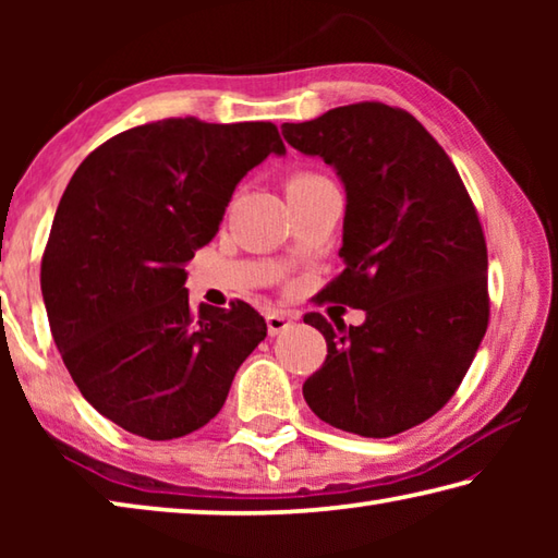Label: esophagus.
I'll list each match as a JSON object with an SVG mask.
<instances>
[{"label":"esophagus","instance_id":"esophagus-1","mask_svg":"<svg viewBox=\"0 0 558 558\" xmlns=\"http://www.w3.org/2000/svg\"><path fill=\"white\" fill-rule=\"evenodd\" d=\"M266 323H268V335L276 337V335L286 332V329L292 327V317L288 313H268Z\"/></svg>","mask_w":558,"mask_h":558}]
</instances>
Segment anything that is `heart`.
<instances>
[{
  "instance_id": "1",
  "label": "heart",
  "mask_w": 558,
  "mask_h": 558,
  "mask_svg": "<svg viewBox=\"0 0 558 558\" xmlns=\"http://www.w3.org/2000/svg\"><path fill=\"white\" fill-rule=\"evenodd\" d=\"M327 184H332V182H329V179H325V177L315 174V172H298V174H292L288 179L286 192L290 196V194H300V192H313V189L327 186Z\"/></svg>"
}]
</instances>
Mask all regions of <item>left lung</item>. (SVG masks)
Listing matches in <instances>:
<instances>
[{
  "mask_svg": "<svg viewBox=\"0 0 558 558\" xmlns=\"http://www.w3.org/2000/svg\"><path fill=\"white\" fill-rule=\"evenodd\" d=\"M282 137L344 184V270L319 302L366 315L359 327L305 315L327 359L302 396L339 430L396 436L450 401L487 332L483 226L446 149L401 108L354 102L286 122Z\"/></svg>",
  "mask_w": 558,
  "mask_h": 558,
  "instance_id": "8db88e82",
  "label": "left lung"
}]
</instances>
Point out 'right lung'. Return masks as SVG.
I'll return each mask as SVG.
<instances>
[{
    "mask_svg": "<svg viewBox=\"0 0 558 558\" xmlns=\"http://www.w3.org/2000/svg\"><path fill=\"white\" fill-rule=\"evenodd\" d=\"M268 155H286L272 122L167 118L110 137L65 186L41 260L46 315L83 399L120 428L199 430L266 339L248 302L189 305L184 266Z\"/></svg>",
    "mask_w": 558,
    "mask_h": 558,
    "instance_id": "1",
    "label": "right lung"
}]
</instances>
